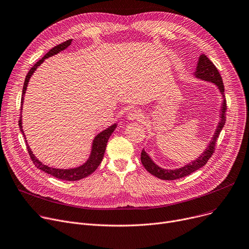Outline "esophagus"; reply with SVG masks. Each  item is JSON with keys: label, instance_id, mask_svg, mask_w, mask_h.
Instances as JSON below:
<instances>
[{"label": "esophagus", "instance_id": "obj_1", "mask_svg": "<svg viewBox=\"0 0 249 249\" xmlns=\"http://www.w3.org/2000/svg\"><path fill=\"white\" fill-rule=\"evenodd\" d=\"M140 118H141V113L139 110H132L127 114V119L130 121H133Z\"/></svg>", "mask_w": 249, "mask_h": 249}]
</instances>
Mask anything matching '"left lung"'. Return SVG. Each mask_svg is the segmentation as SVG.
<instances>
[{
	"label": "left lung",
	"instance_id": "obj_1",
	"mask_svg": "<svg viewBox=\"0 0 249 249\" xmlns=\"http://www.w3.org/2000/svg\"><path fill=\"white\" fill-rule=\"evenodd\" d=\"M193 75L196 79L213 83V84L217 87L219 93L221 94L222 101H221L220 110H219V121L217 123L216 129H215L214 133L212 135V138L209 141L207 147L204 149V151L196 159L192 160L191 162L183 165V166H181L179 168L166 169V168H163V167L159 166L157 163H155L153 161V159L150 157V155H149L143 149L141 152V162L143 164V166L149 173H151L152 175L156 176L159 179H163V180L179 179L182 177H185V176L195 172L199 168L203 167L204 165L207 163L208 159L211 157V155L214 151L215 143H216V140H217L220 132L225 124L226 102H225V96H224V86H223V82H222V79H221V76H220L218 70L213 65V63L204 54H202L199 57V59H198L196 70Z\"/></svg>",
	"mask_w": 249,
	"mask_h": 249
}]
</instances>
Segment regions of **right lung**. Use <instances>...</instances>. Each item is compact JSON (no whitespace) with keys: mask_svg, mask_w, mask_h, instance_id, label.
I'll return each instance as SVG.
<instances>
[{"mask_svg":"<svg viewBox=\"0 0 249 249\" xmlns=\"http://www.w3.org/2000/svg\"><path fill=\"white\" fill-rule=\"evenodd\" d=\"M72 43V39L67 40L66 42L59 44L58 46L54 47L53 49L50 50V51L40 60L38 61L33 67L31 68V70L29 71V73L26 76L25 82H24V86H23V93H22V100H21V115H22V110H23V103H24V97L27 91V87L29 84V81L31 79V77L33 76V74L35 73V71L40 67V66L44 63V61L50 57H52L54 55L59 54L60 52L64 51L65 49H67ZM117 123H114L111 126H109L108 128L104 129L103 131L99 132V133L94 137L93 141H92V145H91V151H90V155L88 157V159L83 163L80 166L74 167V168H67V169H62V168H54L51 166H48V165L44 164L43 162H41L35 155L33 153L32 149L30 148V146L28 145V141L26 140L27 143V148L28 151L30 154V157L33 161V163L35 164V166L37 168H39L40 170L52 175L58 179H62V180H66V181H77L80 179L85 178L87 176H89L90 174H92L97 168L99 165H100L103 157H104V153L106 150V146H107V142L110 138V136L112 135V133L114 132V130L117 127ZM19 127L20 130L23 133L25 139H26V135L24 133L23 130V124H22V116L19 121Z\"/></svg>","mask_w":249,"mask_h":249,"instance_id":"right-lung-1","label":"right lung"}]
</instances>
